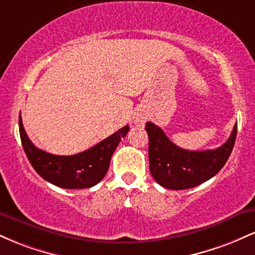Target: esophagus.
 <instances>
[{"instance_id":"esophagus-1","label":"esophagus","mask_w":255,"mask_h":255,"mask_svg":"<svg viewBox=\"0 0 255 255\" xmlns=\"http://www.w3.org/2000/svg\"><path fill=\"white\" fill-rule=\"evenodd\" d=\"M146 114L144 113H137L135 116H134V124L136 126H144L146 122Z\"/></svg>"}]
</instances>
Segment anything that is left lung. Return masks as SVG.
Returning <instances> with one entry per match:
<instances>
[{"label": "left lung", "mask_w": 255, "mask_h": 255, "mask_svg": "<svg viewBox=\"0 0 255 255\" xmlns=\"http://www.w3.org/2000/svg\"><path fill=\"white\" fill-rule=\"evenodd\" d=\"M148 135L150 171L162 187L168 189H188L215 176L223 168L235 145L238 124L229 139L215 150L189 151L170 141L165 133L152 122L145 127Z\"/></svg>", "instance_id": "left-lung-1"}]
</instances>
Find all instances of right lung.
<instances>
[{
    "label": "right lung",
    "mask_w": 255,
    "mask_h": 255,
    "mask_svg": "<svg viewBox=\"0 0 255 255\" xmlns=\"http://www.w3.org/2000/svg\"><path fill=\"white\" fill-rule=\"evenodd\" d=\"M129 127L125 126L89 150L73 156H56L40 150L31 142L19 116V131L24 151L38 175L55 186L66 189L90 188L105 176L111 157Z\"/></svg>",
    "instance_id": "1"
}]
</instances>
